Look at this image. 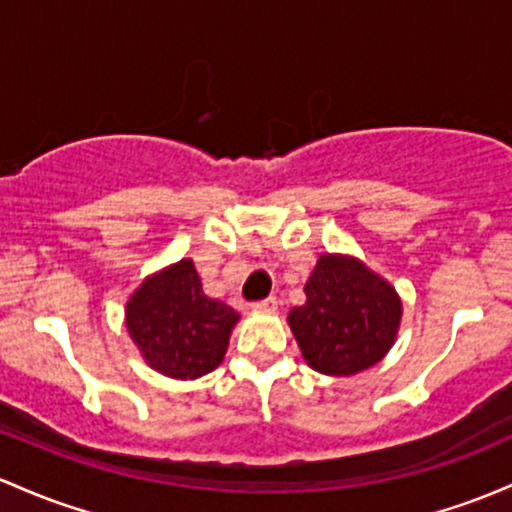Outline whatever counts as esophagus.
Masks as SVG:
<instances>
[{
  "instance_id": "1",
  "label": "esophagus",
  "mask_w": 512,
  "mask_h": 512,
  "mask_svg": "<svg viewBox=\"0 0 512 512\" xmlns=\"http://www.w3.org/2000/svg\"><path fill=\"white\" fill-rule=\"evenodd\" d=\"M252 308H255V311H274V308H277V296H267V299L255 301Z\"/></svg>"
}]
</instances>
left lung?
Returning <instances> with one entry per match:
<instances>
[{
  "label": "left lung",
  "mask_w": 512,
  "mask_h": 512,
  "mask_svg": "<svg viewBox=\"0 0 512 512\" xmlns=\"http://www.w3.org/2000/svg\"><path fill=\"white\" fill-rule=\"evenodd\" d=\"M401 299L352 257L323 255L306 282V303L289 313L303 359L316 372L350 376L374 367L396 340Z\"/></svg>",
  "instance_id": "obj_1"
}]
</instances>
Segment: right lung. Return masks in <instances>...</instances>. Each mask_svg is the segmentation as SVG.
<instances>
[{"label": "right lung", "instance_id": "obj_1", "mask_svg": "<svg viewBox=\"0 0 512 512\" xmlns=\"http://www.w3.org/2000/svg\"><path fill=\"white\" fill-rule=\"evenodd\" d=\"M238 313L201 289L192 260L145 279L126 306V328L150 367L172 379L213 372Z\"/></svg>", "mask_w": 512, "mask_h": 512}]
</instances>
